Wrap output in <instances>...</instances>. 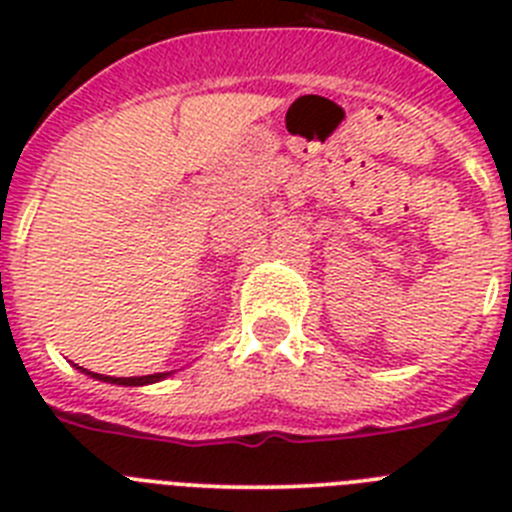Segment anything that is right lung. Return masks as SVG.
Segmentation results:
<instances>
[{"mask_svg": "<svg viewBox=\"0 0 512 512\" xmlns=\"http://www.w3.org/2000/svg\"><path fill=\"white\" fill-rule=\"evenodd\" d=\"M76 369H81V366H76ZM81 372H87V369H81ZM89 377L94 379H102V382H110V384H128V387H143V384H153V382H161V379H166L169 374H146V377H104V374H94V372H87Z\"/></svg>", "mask_w": 512, "mask_h": 512, "instance_id": "right-lung-1", "label": "right lung"}]
</instances>
